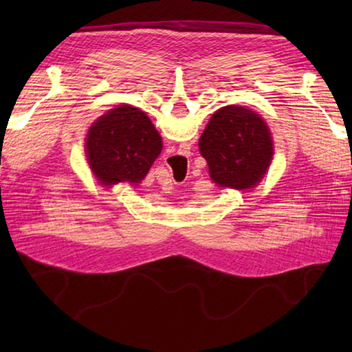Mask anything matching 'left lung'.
Masks as SVG:
<instances>
[{"label": "left lung", "instance_id": "8db88e82", "mask_svg": "<svg viewBox=\"0 0 352 352\" xmlns=\"http://www.w3.org/2000/svg\"><path fill=\"white\" fill-rule=\"evenodd\" d=\"M199 147L211 178L222 188H253L273 157V141L265 122L252 110L236 105L214 113Z\"/></svg>", "mask_w": 352, "mask_h": 352}]
</instances>
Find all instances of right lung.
Segmentation results:
<instances>
[{"label": "right lung", "instance_id": "1", "mask_svg": "<svg viewBox=\"0 0 352 352\" xmlns=\"http://www.w3.org/2000/svg\"><path fill=\"white\" fill-rule=\"evenodd\" d=\"M163 142L144 113L118 107L88 130L87 157L102 184L140 183L162 152Z\"/></svg>", "mask_w": 352, "mask_h": 352}]
</instances>
